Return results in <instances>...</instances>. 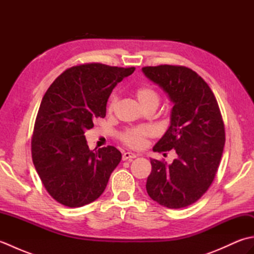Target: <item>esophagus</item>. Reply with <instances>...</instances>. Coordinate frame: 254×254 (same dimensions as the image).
<instances>
[{"label": "esophagus", "instance_id": "obj_1", "mask_svg": "<svg viewBox=\"0 0 254 254\" xmlns=\"http://www.w3.org/2000/svg\"><path fill=\"white\" fill-rule=\"evenodd\" d=\"M137 155L134 154V153H130V152H127L122 155V160H132L133 158H136Z\"/></svg>", "mask_w": 254, "mask_h": 254}]
</instances>
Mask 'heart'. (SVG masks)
<instances>
[{
    "mask_svg": "<svg viewBox=\"0 0 254 254\" xmlns=\"http://www.w3.org/2000/svg\"><path fill=\"white\" fill-rule=\"evenodd\" d=\"M135 97L144 109L147 107L154 106L157 108L160 97L159 94L150 86H143L139 87L135 91ZM118 102V96L112 95L111 98L108 102V111H113ZM154 135V130L150 127L142 126L127 128L120 134V139L131 148H143L147 143V138Z\"/></svg>",
    "mask_w": 254,
    "mask_h": 254,
    "instance_id": "heart-1",
    "label": "heart"
}]
</instances>
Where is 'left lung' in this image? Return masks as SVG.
Returning a JSON list of instances; mask_svg holds the SVG:
<instances>
[{"instance_id":"left-lung-1","label":"left lung","mask_w":254,"mask_h":254,"mask_svg":"<svg viewBox=\"0 0 254 254\" xmlns=\"http://www.w3.org/2000/svg\"><path fill=\"white\" fill-rule=\"evenodd\" d=\"M145 76L168 94L174 104L170 126L153 150L175 149L170 165L150 158L146 190L168 208L195 203L212 185L225 145V127L212 89L197 73L180 65L145 66Z\"/></svg>"}]
</instances>
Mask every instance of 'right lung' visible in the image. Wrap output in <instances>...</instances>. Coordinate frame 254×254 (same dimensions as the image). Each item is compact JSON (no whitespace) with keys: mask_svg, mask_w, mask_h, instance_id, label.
<instances>
[{"mask_svg":"<svg viewBox=\"0 0 254 254\" xmlns=\"http://www.w3.org/2000/svg\"><path fill=\"white\" fill-rule=\"evenodd\" d=\"M134 69L101 63L69 67L42 98L31 138L32 161L48 193L64 206L80 207L98 198L120 163V150H90L84 133L96 118L106 117L112 89Z\"/></svg>","mask_w":254,"mask_h":254,"instance_id":"right-lung-1","label":"right lung"}]
</instances>
